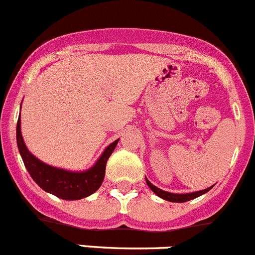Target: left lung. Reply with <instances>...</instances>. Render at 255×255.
<instances>
[{"instance_id":"8db88e82","label":"left lung","mask_w":255,"mask_h":255,"mask_svg":"<svg viewBox=\"0 0 255 255\" xmlns=\"http://www.w3.org/2000/svg\"><path fill=\"white\" fill-rule=\"evenodd\" d=\"M146 179V178H145ZM146 184L157 196H160L161 199L164 200H168V202H173V203H184V202H189L191 199H195L198 196L203 195V194L208 193V191L212 189V186L208 189H204V190H200V191H195V193H188V194H174V193H168V191H164L161 189L156 188L155 185H152L149 180L146 179Z\"/></svg>"}]
</instances>
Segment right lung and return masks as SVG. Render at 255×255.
<instances>
[{"mask_svg":"<svg viewBox=\"0 0 255 255\" xmlns=\"http://www.w3.org/2000/svg\"><path fill=\"white\" fill-rule=\"evenodd\" d=\"M16 137L18 151L31 178L41 189L64 200H79L86 198L100 188L105 176L106 162L119 141L115 140L113 144L109 145L95 162V165L91 166L89 170L75 173L47 165L28 151L21 134V119L17 121Z\"/></svg>","mask_w":255,"mask_h":255,"instance_id":"1","label":"right lung"}]
</instances>
